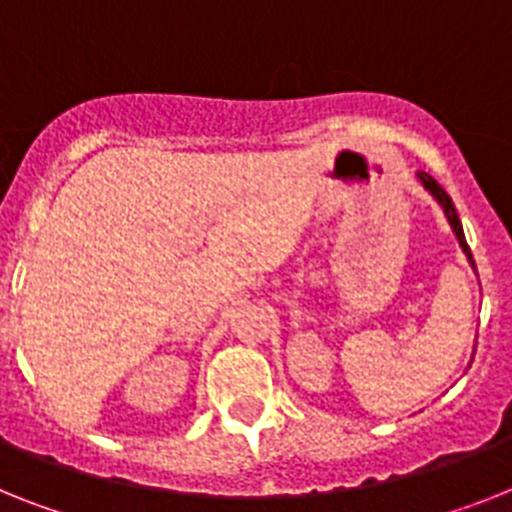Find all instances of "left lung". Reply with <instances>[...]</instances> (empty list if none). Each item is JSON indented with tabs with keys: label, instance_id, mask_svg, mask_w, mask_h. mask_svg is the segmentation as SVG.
<instances>
[{
	"label": "left lung",
	"instance_id": "8db88e82",
	"mask_svg": "<svg viewBox=\"0 0 512 512\" xmlns=\"http://www.w3.org/2000/svg\"><path fill=\"white\" fill-rule=\"evenodd\" d=\"M416 182L422 184L424 190H427L429 195H432V200H435V203L440 205V208H442V213H445V218H448L450 229H453L455 239H458V244H461V249H463V255H466L468 265H471V268L476 270V265H474V257H471V249H468V244H466V234H463L461 218H458V210H455V205H453V200H450V195H448V192L442 190L440 184H437L435 179H432V176L427 174V171H416Z\"/></svg>",
	"mask_w": 512,
	"mask_h": 512
}]
</instances>
